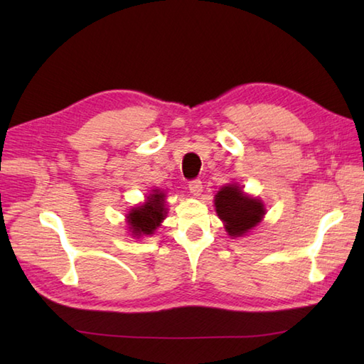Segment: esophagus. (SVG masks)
Returning <instances> with one entry per match:
<instances>
[{"label": "esophagus", "instance_id": "obj_1", "mask_svg": "<svg viewBox=\"0 0 364 364\" xmlns=\"http://www.w3.org/2000/svg\"><path fill=\"white\" fill-rule=\"evenodd\" d=\"M189 191H191V194L196 196V197L202 196V192H203V184H202V181H200V180H192V181H189Z\"/></svg>", "mask_w": 364, "mask_h": 364}]
</instances>
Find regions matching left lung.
<instances>
[{
	"label": "left lung",
	"mask_w": 364,
	"mask_h": 364,
	"mask_svg": "<svg viewBox=\"0 0 364 364\" xmlns=\"http://www.w3.org/2000/svg\"><path fill=\"white\" fill-rule=\"evenodd\" d=\"M215 213L225 225L227 233L239 237L258 225L266 214L264 203L261 200L244 194L237 184H227L214 197Z\"/></svg>",
	"instance_id": "obj_1"
}]
</instances>
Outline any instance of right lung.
Listing matches in <instances>:
<instances>
[{
	"instance_id": "right-lung-1",
	"label": "right lung",
	"mask_w": 364,
	"mask_h": 364,
	"mask_svg": "<svg viewBox=\"0 0 364 364\" xmlns=\"http://www.w3.org/2000/svg\"><path fill=\"white\" fill-rule=\"evenodd\" d=\"M167 214L166 208V194L159 189H154L146 197L145 203L136 206L127 215L131 233L141 237L144 235H153L161 222L164 220Z\"/></svg>"
}]
</instances>
